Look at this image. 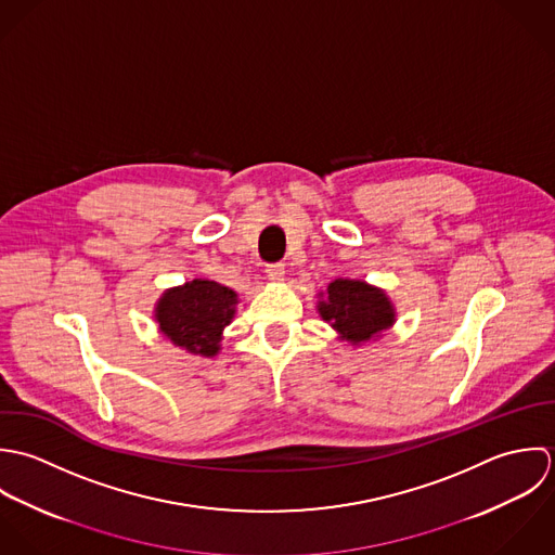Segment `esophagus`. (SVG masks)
Returning a JSON list of instances; mask_svg holds the SVG:
<instances>
[{"label":"esophagus","instance_id":"1","mask_svg":"<svg viewBox=\"0 0 555 555\" xmlns=\"http://www.w3.org/2000/svg\"><path fill=\"white\" fill-rule=\"evenodd\" d=\"M266 274H268L270 281H283L285 266L283 263H270V266H266Z\"/></svg>","mask_w":555,"mask_h":555}]
</instances>
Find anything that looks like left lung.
I'll list each match as a JSON object with an SVG mask.
<instances>
[{
  "label": "left lung",
  "mask_w": 555,
  "mask_h": 555,
  "mask_svg": "<svg viewBox=\"0 0 555 555\" xmlns=\"http://www.w3.org/2000/svg\"><path fill=\"white\" fill-rule=\"evenodd\" d=\"M318 311L343 340L353 345L366 343L395 324V309L388 296L364 281L336 279L328 285L326 298L320 300Z\"/></svg>",
  "instance_id": "obj_1"
}]
</instances>
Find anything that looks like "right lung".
Segmentation results:
<instances>
[{
	"mask_svg": "<svg viewBox=\"0 0 555 555\" xmlns=\"http://www.w3.org/2000/svg\"><path fill=\"white\" fill-rule=\"evenodd\" d=\"M237 296L217 281L195 279L167 289L156 305L158 331L191 353L212 358L221 349L224 326L235 315Z\"/></svg>",
	"mask_w": 555,
	"mask_h": 555,
	"instance_id": "add662e5",
	"label": "right lung"
}]
</instances>
